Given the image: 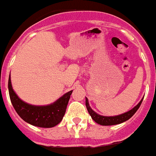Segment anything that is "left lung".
<instances>
[{
	"label": "left lung",
	"mask_w": 156,
	"mask_h": 156,
	"mask_svg": "<svg viewBox=\"0 0 156 156\" xmlns=\"http://www.w3.org/2000/svg\"><path fill=\"white\" fill-rule=\"evenodd\" d=\"M143 100H144V98L141 100V101L135 107H133L132 109L129 110L128 112L120 115L110 116V117H108V116H102V115L98 114L97 112H95L90 107L87 98H86V106H87L88 113L90 114L91 118L94 120L97 124H100V125H115V124H119L121 123H124L125 121L129 119L136 113V112L138 110L140 105L142 104V102H143Z\"/></svg>",
	"instance_id": "left-lung-1"
}]
</instances>
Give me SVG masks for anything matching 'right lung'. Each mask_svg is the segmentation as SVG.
Returning <instances> with one entry per match:
<instances>
[{
	"label": "right lung",
	"mask_w": 156,
	"mask_h": 156,
	"mask_svg": "<svg viewBox=\"0 0 156 156\" xmlns=\"http://www.w3.org/2000/svg\"><path fill=\"white\" fill-rule=\"evenodd\" d=\"M8 92L12 106L22 119L37 127L51 128L57 125L62 120L73 90L64 94L50 105H31L19 98L12 89L11 78L9 76Z\"/></svg>",
	"instance_id": "1"
}]
</instances>
